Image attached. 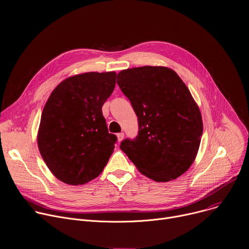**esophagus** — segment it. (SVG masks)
Segmentation results:
<instances>
[{
	"label": "esophagus",
	"mask_w": 249,
	"mask_h": 249,
	"mask_svg": "<svg viewBox=\"0 0 249 249\" xmlns=\"http://www.w3.org/2000/svg\"><path fill=\"white\" fill-rule=\"evenodd\" d=\"M117 138H118V142H121L123 140V138H124V133H123V132H121V133L117 134Z\"/></svg>",
	"instance_id": "1"
}]
</instances>
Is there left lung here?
<instances>
[{"label": "left lung", "mask_w": 249, "mask_h": 249, "mask_svg": "<svg viewBox=\"0 0 249 249\" xmlns=\"http://www.w3.org/2000/svg\"><path fill=\"white\" fill-rule=\"evenodd\" d=\"M117 84L138 117V135L121 142L137 169L157 182L176 179L195 160L203 132L199 107L172 69L144 66L121 71Z\"/></svg>", "instance_id": "1"}]
</instances>
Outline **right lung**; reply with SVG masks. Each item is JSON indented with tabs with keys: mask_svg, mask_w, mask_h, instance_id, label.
<instances>
[{
	"mask_svg": "<svg viewBox=\"0 0 249 249\" xmlns=\"http://www.w3.org/2000/svg\"><path fill=\"white\" fill-rule=\"evenodd\" d=\"M115 72L69 77L53 90L38 131L40 153L55 177L81 185L101 174L117 137L108 132L102 106L116 84Z\"/></svg>",
	"mask_w": 249,
	"mask_h": 249,
	"instance_id": "obj_1",
	"label": "right lung"
}]
</instances>
